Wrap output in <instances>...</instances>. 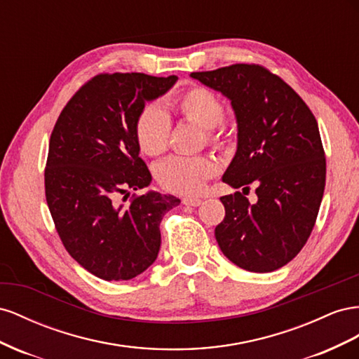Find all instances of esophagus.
I'll use <instances>...</instances> for the list:
<instances>
[{
	"mask_svg": "<svg viewBox=\"0 0 359 359\" xmlns=\"http://www.w3.org/2000/svg\"><path fill=\"white\" fill-rule=\"evenodd\" d=\"M182 203L185 204V206L196 208V206H200V204H201V200H200V198H194V197H185V198L182 200Z\"/></svg>",
	"mask_w": 359,
	"mask_h": 359,
	"instance_id": "1",
	"label": "esophagus"
}]
</instances>
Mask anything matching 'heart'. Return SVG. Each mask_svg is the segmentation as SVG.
<instances>
[{"label":"heart","instance_id":"obj_1","mask_svg":"<svg viewBox=\"0 0 359 359\" xmlns=\"http://www.w3.org/2000/svg\"><path fill=\"white\" fill-rule=\"evenodd\" d=\"M172 107L182 118L203 129L209 146L221 149L229 144L230 135L221 125L225 105L212 90L192 86L174 97ZM170 129V118L162 109L151 105L142 108L135 120V140L141 153L151 158L162 155L168 147ZM215 172L217 165L206 156H171L155 171L163 189L183 196L198 194Z\"/></svg>","mask_w":359,"mask_h":359}]
</instances>
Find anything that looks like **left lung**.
Wrapping results in <instances>:
<instances>
[{
  "instance_id": "left-lung-1",
  "label": "left lung",
  "mask_w": 359,
  "mask_h": 359,
  "mask_svg": "<svg viewBox=\"0 0 359 359\" xmlns=\"http://www.w3.org/2000/svg\"><path fill=\"white\" fill-rule=\"evenodd\" d=\"M192 78L231 100L238 151L222 180L255 187L221 197L225 217L215 229L222 254L250 272H272L309 241L323 197L326 159L316 117L302 97L269 69L236 63ZM248 196V194H247Z\"/></svg>"
}]
</instances>
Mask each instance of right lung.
Returning a JSON list of instances; mask_svg holds the SVG:
<instances>
[{"mask_svg":"<svg viewBox=\"0 0 359 359\" xmlns=\"http://www.w3.org/2000/svg\"><path fill=\"white\" fill-rule=\"evenodd\" d=\"M177 76L99 74L81 86L60 112L49 140L45 196L66 251L105 281L144 272L161 247L159 225L180 200L128 189L147 187L151 176L140 158L135 120ZM126 197V196H125Z\"/></svg>","mask_w":359,"mask_h":359,"instance_id":"1","label":"right lung"}]
</instances>
